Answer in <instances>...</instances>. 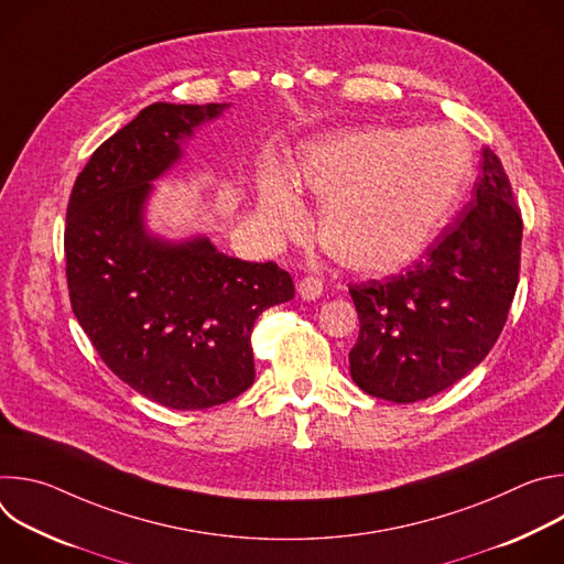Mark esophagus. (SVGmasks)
<instances>
[{
	"mask_svg": "<svg viewBox=\"0 0 564 564\" xmlns=\"http://www.w3.org/2000/svg\"><path fill=\"white\" fill-rule=\"evenodd\" d=\"M296 292L303 301H316L321 294H324V281L316 279V276H305L299 285Z\"/></svg>",
	"mask_w": 564,
	"mask_h": 564,
	"instance_id": "34e87169",
	"label": "esophagus"
}]
</instances>
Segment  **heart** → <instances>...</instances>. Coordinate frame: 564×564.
<instances>
[{
  "label": "heart",
  "mask_w": 564,
  "mask_h": 564,
  "mask_svg": "<svg viewBox=\"0 0 564 564\" xmlns=\"http://www.w3.org/2000/svg\"><path fill=\"white\" fill-rule=\"evenodd\" d=\"M470 174L466 147L444 129H366L303 144L294 178L324 203L321 243L344 268L390 274L411 265L448 223ZM272 231H296L303 205L274 170L259 176Z\"/></svg>",
  "instance_id": "heart-1"
}]
</instances>
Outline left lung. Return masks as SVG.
<instances>
[{
  "label": "left lung",
  "mask_w": 564,
  "mask_h": 564,
  "mask_svg": "<svg viewBox=\"0 0 564 564\" xmlns=\"http://www.w3.org/2000/svg\"><path fill=\"white\" fill-rule=\"evenodd\" d=\"M473 203L406 274L352 285L359 339L350 377L368 394L413 404L481 364L518 288L522 218L500 158L485 147Z\"/></svg>",
  "instance_id": "8db88e82"
}]
</instances>
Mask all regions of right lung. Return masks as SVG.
Listing matches in <instances>:
<instances>
[{"mask_svg": "<svg viewBox=\"0 0 564 564\" xmlns=\"http://www.w3.org/2000/svg\"><path fill=\"white\" fill-rule=\"evenodd\" d=\"M229 107H144L96 149L66 209L73 314L113 375L174 411L212 409L248 390L254 321L294 296L272 261L227 257L205 234L167 238L149 227L153 183Z\"/></svg>", "mask_w": 564, "mask_h": 564, "instance_id": "1", "label": "right lung"}]
</instances>
